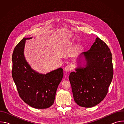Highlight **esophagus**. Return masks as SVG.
Returning <instances> with one entry per match:
<instances>
[{
	"instance_id": "34e87169",
	"label": "esophagus",
	"mask_w": 124,
	"mask_h": 124,
	"mask_svg": "<svg viewBox=\"0 0 124 124\" xmlns=\"http://www.w3.org/2000/svg\"><path fill=\"white\" fill-rule=\"evenodd\" d=\"M72 66L71 65H67L65 67V68H64V70H65L66 72H70V70H72Z\"/></svg>"
}]
</instances>
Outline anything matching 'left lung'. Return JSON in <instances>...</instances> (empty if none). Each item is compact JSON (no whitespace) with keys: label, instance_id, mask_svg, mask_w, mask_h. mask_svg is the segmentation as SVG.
<instances>
[{"label":"left lung","instance_id":"8db88e82","mask_svg":"<svg viewBox=\"0 0 124 124\" xmlns=\"http://www.w3.org/2000/svg\"><path fill=\"white\" fill-rule=\"evenodd\" d=\"M84 67L75 69L69 80L75 102L80 107L91 108L101 102L107 95L113 76L112 54L108 46L97 37L90 49L83 52Z\"/></svg>","mask_w":124,"mask_h":124}]
</instances>
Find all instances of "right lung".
Segmentation results:
<instances>
[{
	"mask_svg": "<svg viewBox=\"0 0 124 124\" xmlns=\"http://www.w3.org/2000/svg\"><path fill=\"white\" fill-rule=\"evenodd\" d=\"M31 38H23L14 49L12 77L20 97L26 103L35 108H46L54 102L63 70L59 68L46 75L33 70L24 56L25 41Z\"/></svg>",
	"mask_w": 124,
	"mask_h": 124,
	"instance_id": "1",
	"label": "right lung"
}]
</instances>
